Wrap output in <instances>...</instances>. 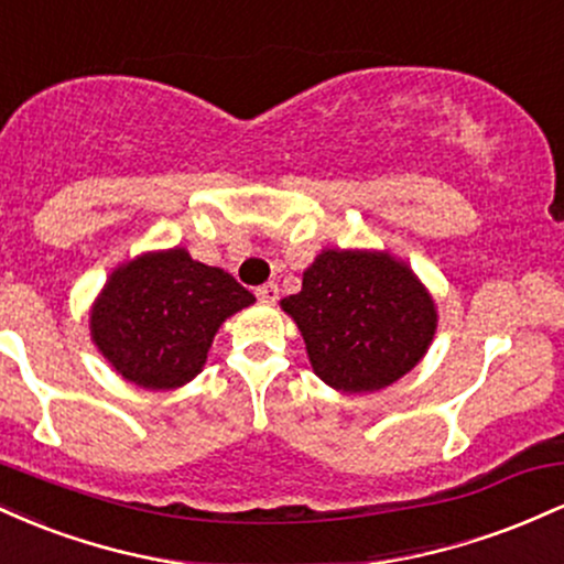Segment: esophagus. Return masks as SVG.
<instances>
[{
  "mask_svg": "<svg viewBox=\"0 0 564 564\" xmlns=\"http://www.w3.org/2000/svg\"><path fill=\"white\" fill-rule=\"evenodd\" d=\"M257 300L264 302V304H275L278 302V283H262L260 289H257Z\"/></svg>",
  "mask_w": 564,
  "mask_h": 564,
  "instance_id": "34e87169",
  "label": "esophagus"
}]
</instances>
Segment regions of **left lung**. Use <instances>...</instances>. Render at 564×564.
Segmentation results:
<instances>
[{"instance_id": "obj_1", "label": "left lung", "mask_w": 564, "mask_h": 564, "mask_svg": "<svg viewBox=\"0 0 564 564\" xmlns=\"http://www.w3.org/2000/svg\"><path fill=\"white\" fill-rule=\"evenodd\" d=\"M281 310L300 328L315 377L349 394L403 379L437 332L430 289L379 249H323Z\"/></svg>"}]
</instances>
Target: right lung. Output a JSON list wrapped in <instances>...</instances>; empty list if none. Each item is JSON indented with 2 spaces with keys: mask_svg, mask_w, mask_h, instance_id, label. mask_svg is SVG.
Listing matches in <instances>:
<instances>
[{
  "mask_svg": "<svg viewBox=\"0 0 564 564\" xmlns=\"http://www.w3.org/2000/svg\"><path fill=\"white\" fill-rule=\"evenodd\" d=\"M254 294L183 246L116 264L89 310V336L113 371L142 390H177L204 371L215 334Z\"/></svg>",
  "mask_w": 564,
  "mask_h": 564,
  "instance_id": "obj_1",
  "label": "right lung"
}]
</instances>
